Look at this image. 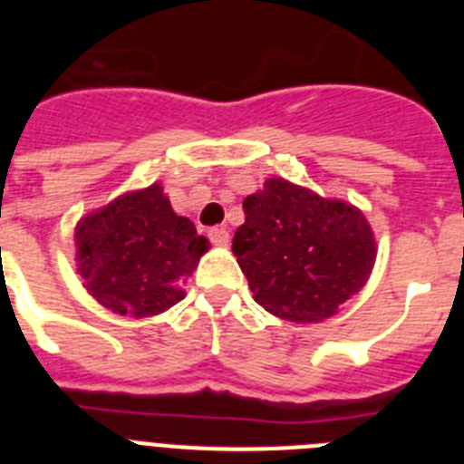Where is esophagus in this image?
I'll return each mask as SVG.
<instances>
[{"mask_svg": "<svg viewBox=\"0 0 464 464\" xmlns=\"http://www.w3.org/2000/svg\"><path fill=\"white\" fill-rule=\"evenodd\" d=\"M208 239L216 246H225L229 241V232L225 227H211L208 229Z\"/></svg>", "mask_w": 464, "mask_h": 464, "instance_id": "obj_1", "label": "esophagus"}]
</instances>
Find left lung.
I'll return each instance as SVG.
<instances>
[{"instance_id": "8db88e82", "label": "left lung", "mask_w": 464, "mask_h": 464, "mask_svg": "<svg viewBox=\"0 0 464 464\" xmlns=\"http://www.w3.org/2000/svg\"><path fill=\"white\" fill-rule=\"evenodd\" d=\"M232 251L253 299L269 314L315 323L337 314L370 278L376 244L362 213L269 179L244 199Z\"/></svg>"}]
</instances>
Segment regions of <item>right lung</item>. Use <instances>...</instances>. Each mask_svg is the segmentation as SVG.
<instances>
[{
	"instance_id": "1",
	"label": "right lung",
	"mask_w": 464,
	"mask_h": 464,
	"mask_svg": "<svg viewBox=\"0 0 464 464\" xmlns=\"http://www.w3.org/2000/svg\"><path fill=\"white\" fill-rule=\"evenodd\" d=\"M76 257L85 288L122 315H155L183 299L208 244L190 218L176 216L162 186L118 197L76 227Z\"/></svg>"
}]
</instances>
